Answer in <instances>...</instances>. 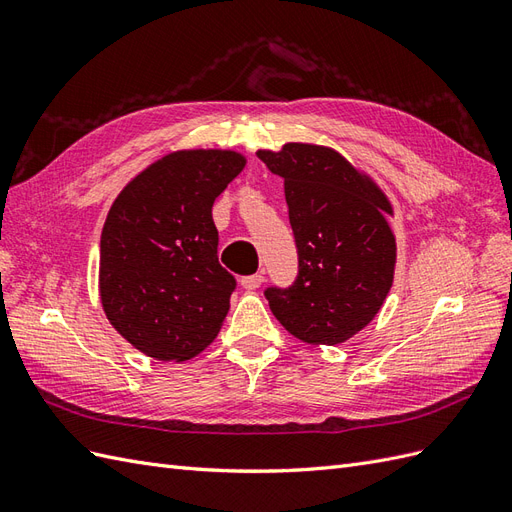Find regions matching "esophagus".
<instances>
[{
	"mask_svg": "<svg viewBox=\"0 0 512 512\" xmlns=\"http://www.w3.org/2000/svg\"><path fill=\"white\" fill-rule=\"evenodd\" d=\"M262 282H265V275H262V273H254V275L241 277V286H243L245 290H256V288H260Z\"/></svg>",
	"mask_w": 512,
	"mask_h": 512,
	"instance_id": "esophagus-1",
	"label": "esophagus"
}]
</instances>
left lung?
<instances>
[{"instance_id": "8db88e82", "label": "left lung", "mask_w": 512, "mask_h": 512, "mask_svg": "<svg viewBox=\"0 0 512 512\" xmlns=\"http://www.w3.org/2000/svg\"><path fill=\"white\" fill-rule=\"evenodd\" d=\"M256 156L284 177L299 256L292 286L265 290L271 312L307 344H342L374 320L393 286L391 203L329 147L288 143Z\"/></svg>"}]
</instances>
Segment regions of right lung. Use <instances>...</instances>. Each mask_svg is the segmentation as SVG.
Returning a JSON list of instances; mask_svg holds the SVG:
<instances>
[{
    "mask_svg": "<svg viewBox=\"0 0 512 512\" xmlns=\"http://www.w3.org/2000/svg\"><path fill=\"white\" fill-rule=\"evenodd\" d=\"M243 166L235 151L168 153L134 177L106 215L102 307L153 359L188 361L222 327L237 280L218 260L211 207Z\"/></svg>",
    "mask_w": 512,
    "mask_h": 512,
    "instance_id": "add662e5",
    "label": "right lung"
}]
</instances>
